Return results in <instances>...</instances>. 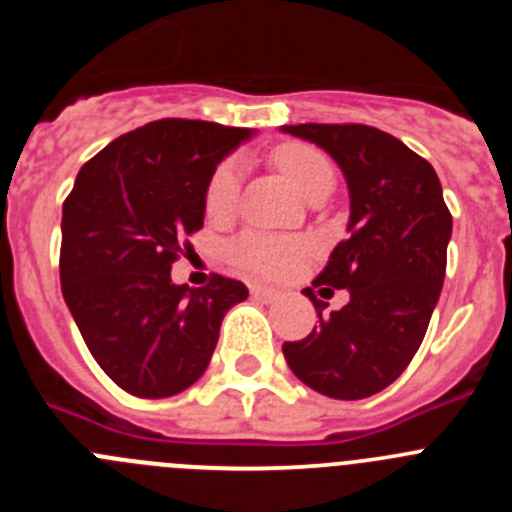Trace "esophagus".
<instances>
[{
	"instance_id": "esophagus-1",
	"label": "esophagus",
	"mask_w": 512,
	"mask_h": 512,
	"mask_svg": "<svg viewBox=\"0 0 512 512\" xmlns=\"http://www.w3.org/2000/svg\"><path fill=\"white\" fill-rule=\"evenodd\" d=\"M251 295L259 297V300H264V302H274V300H279V289L264 287V284H253Z\"/></svg>"
}]
</instances>
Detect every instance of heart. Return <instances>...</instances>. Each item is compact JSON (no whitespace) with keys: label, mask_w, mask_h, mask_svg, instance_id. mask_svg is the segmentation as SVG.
<instances>
[{"label":"heart","mask_w":512,"mask_h":512,"mask_svg":"<svg viewBox=\"0 0 512 512\" xmlns=\"http://www.w3.org/2000/svg\"><path fill=\"white\" fill-rule=\"evenodd\" d=\"M274 164L282 169L289 184L300 194L310 192L312 187L320 184H333L336 171L333 161L325 156L320 148L302 146V143H287L274 151ZM243 158L230 156L223 164L212 171L210 182L205 189V212L212 220H223L238 205V194L243 184ZM312 246L302 238H284V235L271 233H243L235 238L228 248V256L235 266H241L248 274H259V277L282 279L295 274L302 266V261L310 256Z\"/></svg>","instance_id":"1"}]
</instances>
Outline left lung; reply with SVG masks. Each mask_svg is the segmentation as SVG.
I'll use <instances>...</instances> for the list:
<instances>
[{
    "label": "left lung",
    "instance_id": "left-lung-1",
    "mask_svg": "<svg viewBox=\"0 0 512 512\" xmlns=\"http://www.w3.org/2000/svg\"><path fill=\"white\" fill-rule=\"evenodd\" d=\"M323 148L348 184V238L302 295L320 325L282 346L300 382L336 400H364L390 387L413 361L446 274L451 212L433 166L402 140L369 125H282ZM348 288L346 308L322 318L317 295Z\"/></svg>",
    "mask_w": 512,
    "mask_h": 512
}]
</instances>
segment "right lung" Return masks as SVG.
Segmentation results:
<instances>
[{
  "label": "right lung",
  "instance_id": "add662e5",
  "mask_svg": "<svg viewBox=\"0 0 512 512\" xmlns=\"http://www.w3.org/2000/svg\"><path fill=\"white\" fill-rule=\"evenodd\" d=\"M253 130L148 122L81 166L61 217V292L102 372L135 397H171L205 374L225 312L246 284L171 282L205 223L212 171Z\"/></svg>",
  "mask_w": 512,
  "mask_h": 512
}]
</instances>
